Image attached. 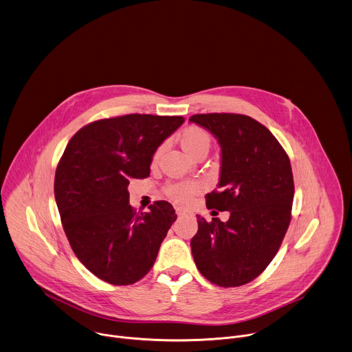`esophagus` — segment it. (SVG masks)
<instances>
[{
	"label": "esophagus",
	"mask_w": 352,
	"mask_h": 352,
	"mask_svg": "<svg viewBox=\"0 0 352 352\" xmlns=\"http://www.w3.org/2000/svg\"><path fill=\"white\" fill-rule=\"evenodd\" d=\"M175 212H177V215H178V217H181V215H184V214H185V211H184L182 208H179V207H178V208H175Z\"/></svg>",
	"instance_id": "1"
}]
</instances>
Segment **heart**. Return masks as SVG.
<instances>
[{"label":"heart","mask_w":352,"mask_h":352,"mask_svg":"<svg viewBox=\"0 0 352 352\" xmlns=\"http://www.w3.org/2000/svg\"><path fill=\"white\" fill-rule=\"evenodd\" d=\"M179 141L182 148L185 149L186 153L190 156H195L200 151H208L211 145V137L207 130H204L200 126L192 124L188 126L179 135ZM162 148H159L152 157V162L155 163L159 156H160ZM200 186L196 182H177V184H170L164 188V193L168 199H171L175 203L185 204L190 200L193 195L199 192Z\"/></svg>","instance_id":"1"}]
</instances>
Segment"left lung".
<instances>
[{"label":"left lung","mask_w":352,"mask_h":352,"mask_svg":"<svg viewBox=\"0 0 352 352\" xmlns=\"http://www.w3.org/2000/svg\"><path fill=\"white\" fill-rule=\"evenodd\" d=\"M189 120L211 131L222 149L219 190L206 196L207 208L230 212L228 222L197 215L193 259L210 283L240 287L265 272L289 228L291 162L272 131L251 116L196 113Z\"/></svg>","instance_id":"obj_1"}]
</instances>
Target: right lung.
Listing matches in <instances>:
<instances>
[{"mask_svg":"<svg viewBox=\"0 0 352 352\" xmlns=\"http://www.w3.org/2000/svg\"><path fill=\"white\" fill-rule=\"evenodd\" d=\"M185 119L130 113L91 122L68 141L54 175L63 229L80 263L112 285H131L152 269L177 219L168 201L137 212L130 178H146L157 146Z\"/></svg>","mask_w":352,"mask_h":352,"instance_id":"right-lung-1","label":"right lung"}]
</instances>
